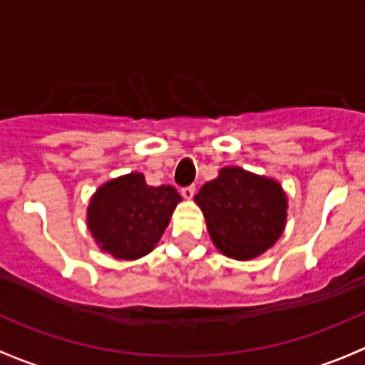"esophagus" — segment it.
I'll return each mask as SVG.
<instances>
[{"mask_svg": "<svg viewBox=\"0 0 365 365\" xmlns=\"http://www.w3.org/2000/svg\"><path fill=\"white\" fill-rule=\"evenodd\" d=\"M181 195H182L184 198H186V200H191V198H193V195H195V186H186V187H182Z\"/></svg>", "mask_w": 365, "mask_h": 365, "instance_id": "obj_1", "label": "esophagus"}]
</instances>
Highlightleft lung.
I'll return each mask as SVG.
<instances>
[{"label": "left lung", "instance_id": "1", "mask_svg": "<svg viewBox=\"0 0 365 365\" xmlns=\"http://www.w3.org/2000/svg\"><path fill=\"white\" fill-rule=\"evenodd\" d=\"M217 250L235 260L265 253L287 225L288 198L281 184L239 167H225L195 197Z\"/></svg>", "mask_w": 365, "mask_h": 365}]
</instances>
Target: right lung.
Here are the masks:
<instances>
[{
  "label": "right lung",
  "instance_id": "1",
  "mask_svg": "<svg viewBox=\"0 0 365 365\" xmlns=\"http://www.w3.org/2000/svg\"><path fill=\"white\" fill-rule=\"evenodd\" d=\"M181 195L172 186H149L138 172L101 184L88 207V228L101 251L119 260L151 253L170 223Z\"/></svg>",
  "mask_w": 365,
  "mask_h": 365
}]
</instances>
